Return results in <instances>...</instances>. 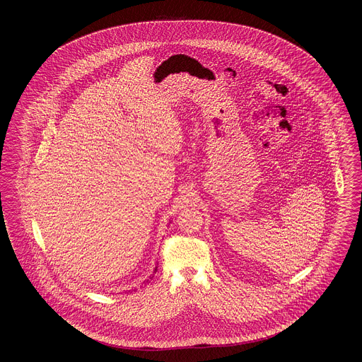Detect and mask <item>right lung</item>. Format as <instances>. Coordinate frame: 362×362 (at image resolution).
<instances>
[{
    "mask_svg": "<svg viewBox=\"0 0 362 362\" xmlns=\"http://www.w3.org/2000/svg\"><path fill=\"white\" fill-rule=\"evenodd\" d=\"M156 270H157V267H156V269H155V273H156Z\"/></svg>",
    "mask_w": 362,
    "mask_h": 362,
    "instance_id": "add662e5",
    "label": "right lung"
}]
</instances>
